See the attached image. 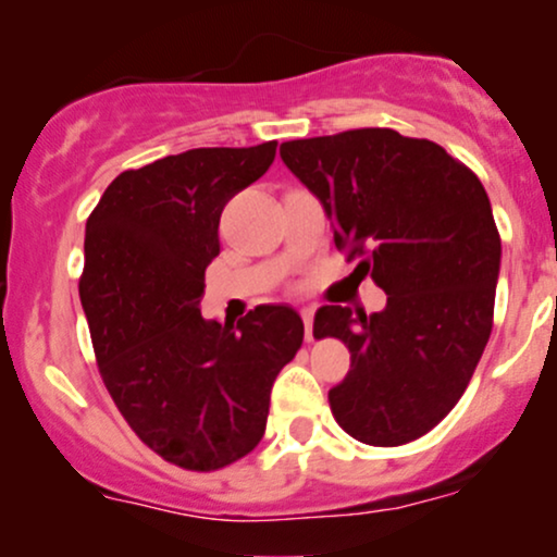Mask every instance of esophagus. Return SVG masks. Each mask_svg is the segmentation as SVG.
<instances>
[{"label":"esophagus","mask_w":557,"mask_h":557,"mask_svg":"<svg viewBox=\"0 0 557 557\" xmlns=\"http://www.w3.org/2000/svg\"><path fill=\"white\" fill-rule=\"evenodd\" d=\"M300 317H304L306 341H311L314 337V309H300Z\"/></svg>","instance_id":"obj_1"}]
</instances>
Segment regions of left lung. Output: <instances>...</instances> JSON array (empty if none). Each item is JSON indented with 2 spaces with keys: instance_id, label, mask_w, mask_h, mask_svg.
I'll return each instance as SVG.
<instances>
[{
  "instance_id": "obj_1",
  "label": "left lung",
  "mask_w": 557,
  "mask_h": 557,
  "mask_svg": "<svg viewBox=\"0 0 557 557\" xmlns=\"http://www.w3.org/2000/svg\"><path fill=\"white\" fill-rule=\"evenodd\" d=\"M285 168L322 201L335 246L359 257L387 306L376 314L322 306L317 337L350 350L330 389L350 437L406 445L461 400L492 332L500 235L484 185L426 138L389 127L287 140Z\"/></svg>"
}]
</instances>
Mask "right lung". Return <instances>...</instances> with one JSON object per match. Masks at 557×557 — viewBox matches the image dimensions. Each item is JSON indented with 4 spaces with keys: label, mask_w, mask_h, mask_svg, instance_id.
I'll use <instances>...</instances> for the list:
<instances>
[{
    "label": "right lung",
    "mask_w": 557,
    "mask_h": 557,
    "mask_svg": "<svg viewBox=\"0 0 557 557\" xmlns=\"http://www.w3.org/2000/svg\"><path fill=\"white\" fill-rule=\"evenodd\" d=\"M274 151L277 140L190 149L125 170L86 222L81 304L101 380L131 430L188 471H216L259 445L274 380L304 343L290 306H257L238 324L198 309L222 209Z\"/></svg>",
    "instance_id": "right-lung-1"
}]
</instances>
